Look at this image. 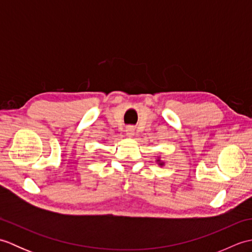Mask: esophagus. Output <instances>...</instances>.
<instances>
[{"label":"esophagus","instance_id":"1","mask_svg":"<svg viewBox=\"0 0 252 252\" xmlns=\"http://www.w3.org/2000/svg\"><path fill=\"white\" fill-rule=\"evenodd\" d=\"M126 135L129 136V137H133L134 136V134H135V129L133 126H127L126 127Z\"/></svg>","mask_w":252,"mask_h":252}]
</instances>
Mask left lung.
<instances>
[{
	"label": "left lung",
	"instance_id": "left-lung-1",
	"mask_svg": "<svg viewBox=\"0 0 252 252\" xmlns=\"http://www.w3.org/2000/svg\"><path fill=\"white\" fill-rule=\"evenodd\" d=\"M156 161H157V163L160 165V167H163V165H164V161H162V160L160 159V157H158V159L156 160Z\"/></svg>",
	"mask_w": 252,
	"mask_h": 252
}]
</instances>
